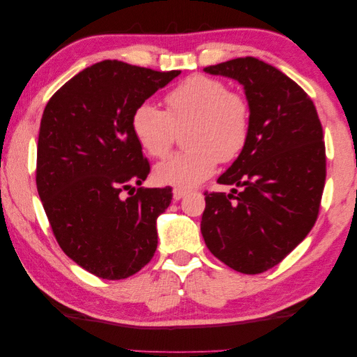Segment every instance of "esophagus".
Instances as JSON below:
<instances>
[{
    "mask_svg": "<svg viewBox=\"0 0 357 357\" xmlns=\"http://www.w3.org/2000/svg\"><path fill=\"white\" fill-rule=\"evenodd\" d=\"M186 195H188V191H186V190H182V188H174V190H172L174 201H180V199H182V197H185Z\"/></svg>",
    "mask_w": 357,
    "mask_h": 357,
    "instance_id": "34e87169",
    "label": "esophagus"
}]
</instances>
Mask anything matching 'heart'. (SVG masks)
I'll use <instances>...</instances> for the list:
<instances>
[{
  "mask_svg": "<svg viewBox=\"0 0 357 357\" xmlns=\"http://www.w3.org/2000/svg\"><path fill=\"white\" fill-rule=\"evenodd\" d=\"M166 106L167 110L145 101L131 116L134 136L153 158L166 156L177 130L190 125L185 134L190 147L158 162V183L192 188L208 178L220 161L237 160L247 147L250 104L242 95L229 91L223 80L191 75L167 93Z\"/></svg>",
  "mask_w": 357,
  "mask_h": 357,
  "instance_id": "1",
  "label": "heart"
}]
</instances>
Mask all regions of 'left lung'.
Segmentation results:
<instances>
[{
	"instance_id": "8db88e82",
	"label": "left lung",
	"mask_w": 357,
	"mask_h": 357,
	"mask_svg": "<svg viewBox=\"0 0 357 357\" xmlns=\"http://www.w3.org/2000/svg\"><path fill=\"white\" fill-rule=\"evenodd\" d=\"M204 71L243 85L251 131L218 178L234 185L229 195L204 192L201 232L215 258L255 275L282 262L314 226L326 182L323 126L310 96L272 64L245 56Z\"/></svg>"
}]
</instances>
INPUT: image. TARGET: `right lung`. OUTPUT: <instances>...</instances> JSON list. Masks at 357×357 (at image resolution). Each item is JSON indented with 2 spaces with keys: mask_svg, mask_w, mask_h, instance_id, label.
Listing matches in <instances>:
<instances>
[{
  "mask_svg": "<svg viewBox=\"0 0 357 357\" xmlns=\"http://www.w3.org/2000/svg\"><path fill=\"white\" fill-rule=\"evenodd\" d=\"M178 74L104 60L68 80L44 109L39 197L61 250L99 278L131 277L156 251V218L171 204L172 188L140 186L150 165L131 116Z\"/></svg>",
  "mask_w": 357,
  "mask_h": 357,
  "instance_id": "1",
  "label": "right lung"
}]
</instances>
